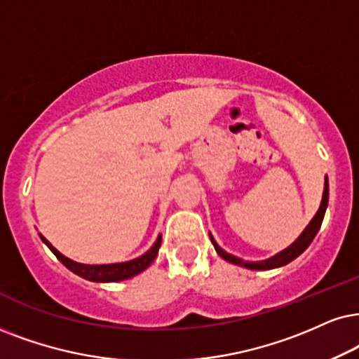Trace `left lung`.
<instances>
[{
    "label": "left lung",
    "mask_w": 359,
    "mask_h": 359,
    "mask_svg": "<svg viewBox=\"0 0 359 359\" xmlns=\"http://www.w3.org/2000/svg\"><path fill=\"white\" fill-rule=\"evenodd\" d=\"M328 192H330L328 179H326L325 190H323V198H321V205L318 208V212H316V215L313 217V220L310 222V225H308L306 229H305V232H303L300 237H298V240L293 245H290L288 248H285L283 252L276 253L275 257L269 258V260L250 262V263H248V262L242 260V258H237V257L230 255V253H226L225 250H222V248L215 243V240H213L212 235H210V240H212L213 247H215V252L219 253V255L224 258V260L233 263V265L245 266V269H250V270H271V269H278V266L287 265V263L294 260V258H297L298 255H302V253L308 248V245L313 242L315 235L318 233V230H320V226H321V222H323L326 207H328Z\"/></svg>",
    "instance_id": "obj_1"
}]
</instances>
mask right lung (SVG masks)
Wrapping results in <instances>:
<instances>
[{
  "instance_id": "right-lung-1",
  "label": "right lung",
  "mask_w": 359,
  "mask_h": 359,
  "mask_svg": "<svg viewBox=\"0 0 359 359\" xmlns=\"http://www.w3.org/2000/svg\"><path fill=\"white\" fill-rule=\"evenodd\" d=\"M41 240L48 245L49 250H51L54 255H56L57 260L61 262L66 269H69L72 273L83 276V278L90 280V281H102V283H107V281L127 280L130 278V276L139 275L140 271L146 270L147 266L156 260L158 248H161V243H162V237H158L157 242L154 243V247L147 253H144L142 257L135 258V260H130L126 263H112V265H84V263L72 262L67 257L61 255V253H59L44 237H41Z\"/></svg>"
}]
</instances>
